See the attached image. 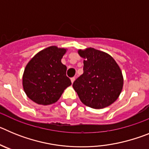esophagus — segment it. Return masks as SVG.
Instances as JSON below:
<instances>
[{
    "mask_svg": "<svg viewBox=\"0 0 149 149\" xmlns=\"http://www.w3.org/2000/svg\"><path fill=\"white\" fill-rule=\"evenodd\" d=\"M74 81H75V78H74V77H72V78H71V81H72V84H73Z\"/></svg>",
    "mask_w": 149,
    "mask_h": 149,
    "instance_id": "34e87169",
    "label": "esophagus"
}]
</instances>
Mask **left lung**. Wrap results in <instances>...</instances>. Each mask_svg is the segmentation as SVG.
I'll return each instance as SVG.
<instances>
[{
    "label": "left lung",
    "instance_id": "1",
    "mask_svg": "<svg viewBox=\"0 0 149 149\" xmlns=\"http://www.w3.org/2000/svg\"><path fill=\"white\" fill-rule=\"evenodd\" d=\"M84 59V73L73 84V88L84 104L102 109L114 103L123 88L120 67L110 54L87 48L79 49Z\"/></svg>",
    "mask_w": 149,
    "mask_h": 149
}]
</instances>
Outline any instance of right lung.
Instances as JSON below:
<instances>
[{
    "mask_svg": "<svg viewBox=\"0 0 149 149\" xmlns=\"http://www.w3.org/2000/svg\"><path fill=\"white\" fill-rule=\"evenodd\" d=\"M67 49L50 46L42 50L26 65L22 76L24 93L33 102L49 105L60 99L72 82L66 76V66L61 59Z\"/></svg>",
    "mask_w": 149,
    "mask_h": 149,
    "instance_id": "right-lung-1",
    "label": "right lung"
}]
</instances>
